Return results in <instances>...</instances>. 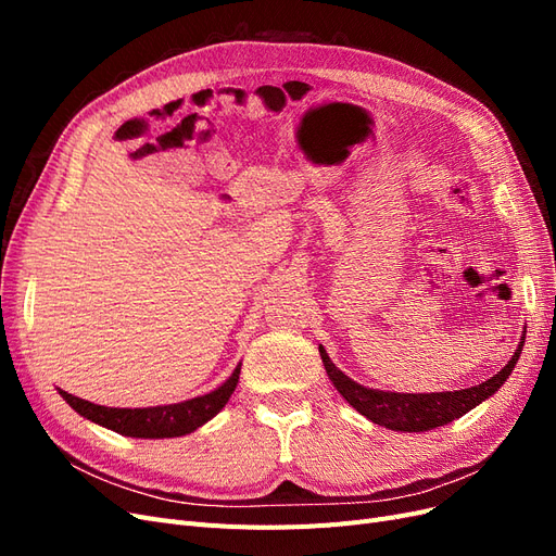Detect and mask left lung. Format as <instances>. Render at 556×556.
<instances>
[{
	"label": "left lung",
	"instance_id": "left-lung-1",
	"mask_svg": "<svg viewBox=\"0 0 556 556\" xmlns=\"http://www.w3.org/2000/svg\"><path fill=\"white\" fill-rule=\"evenodd\" d=\"M525 339H527V329L521 333L519 345L515 350V355L510 357V362L490 380H484L476 387H468V390L431 392V394H403V392L374 390V387H364L357 380L345 376L341 368L329 359L327 350L323 345H319V357H323L329 380L352 408L371 419L374 425H380L392 431L410 433V431H429L435 427H443L452 422V419L473 410L482 401L494 396L503 387V382H506L508 376L513 374V368L521 355V348H525Z\"/></svg>",
	"mask_w": 556,
	"mask_h": 556
}]
</instances>
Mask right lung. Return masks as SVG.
<instances>
[{"label":"right lung","instance_id":"1","mask_svg":"<svg viewBox=\"0 0 556 556\" xmlns=\"http://www.w3.org/2000/svg\"><path fill=\"white\" fill-rule=\"evenodd\" d=\"M239 374L241 364L233 368V374L217 390L208 394L180 403H169V406L150 408H106L86 399H78L64 390L58 392L80 417L115 433L129 435V439H178V435H188L199 427H204L208 419H213L227 406L229 396L237 390Z\"/></svg>","mask_w":556,"mask_h":556}]
</instances>
